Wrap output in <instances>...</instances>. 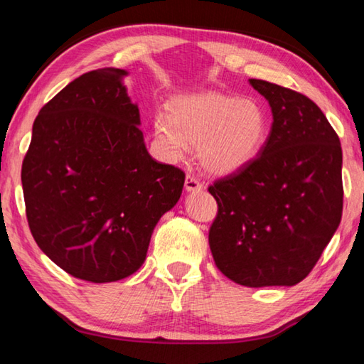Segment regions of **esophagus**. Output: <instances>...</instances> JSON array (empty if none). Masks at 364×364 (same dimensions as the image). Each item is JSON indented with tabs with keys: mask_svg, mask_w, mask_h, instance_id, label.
Returning a JSON list of instances; mask_svg holds the SVG:
<instances>
[{
	"mask_svg": "<svg viewBox=\"0 0 364 364\" xmlns=\"http://www.w3.org/2000/svg\"><path fill=\"white\" fill-rule=\"evenodd\" d=\"M203 188V183L192 174H187L186 177V190L187 192H200Z\"/></svg>",
	"mask_w": 364,
	"mask_h": 364,
	"instance_id": "34e87169",
	"label": "esophagus"
}]
</instances>
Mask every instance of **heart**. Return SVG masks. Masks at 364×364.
Segmentation results:
<instances>
[{
  "mask_svg": "<svg viewBox=\"0 0 364 364\" xmlns=\"http://www.w3.org/2000/svg\"><path fill=\"white\" fill-rule=\"evenodd\" d=\"M159 151L177 161L198 145L203 168L213 174H233L250 164L269 137L265 108L254 99L222 92L181 95L168 104V114L153 123Z\"/></svg>",
  "mask_w": 364,
  "mask_h": 364,
  "instance_id": "obj_1",
  "label": "heart"
}]
</instances>
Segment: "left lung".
Wrapping results in <instances>:
<instances>
[{
    "label": "left lung",
    "instance_id": "8db88e82",
    "mask_svg": "<svg viewBox=\"0 0 364 364\" xmlns=\"http://www.w3.org/2000/svg\"><path fill=\"white\" fill-rule=\"evenodd\" d=\"M250 82L269 100L272 129L250 164L209 186L218 201L209 247L235 283L294 286L341 224V140L307 95L264 80Z\"/></svg>",
    "mask_w": 364,
    "mask_h": 364
}]
</instances>
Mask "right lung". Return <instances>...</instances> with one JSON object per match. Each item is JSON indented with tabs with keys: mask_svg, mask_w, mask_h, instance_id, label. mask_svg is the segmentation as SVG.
I'll return each instance as SVG.
<instances>
[{
	"mask_svg": "<svg viewBox=\"0 0 364 364\" xmlns=\"http://www.w3.org/2000/svg\"><path fill=\"white\" fill-rule=\"evenodd\" d=\"M124 70L78 76L44 105L22 163L30 232L46 256L91 283L140 269L153 228L181 198L186 172L146 151Z\"/></svg>",
	"mask_w": 364,
	"mask_h": 364,
	"instance_id": "right-lung-1",
	"label": "right lung"
}]
</instances>
